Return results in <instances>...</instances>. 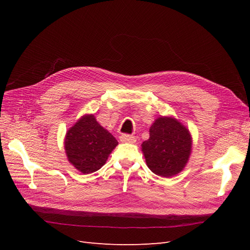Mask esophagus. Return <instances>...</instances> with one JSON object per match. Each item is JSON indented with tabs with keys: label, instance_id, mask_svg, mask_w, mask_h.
Here are the masks:
<instances>
[{
	"label": "esophagus",
	"instance_id": "obj_1",
	"mask_svg": "<svg viewBox=\"0 0 250 250\" xmlns=\"http://www.w3.org/2000/svg\"><path fill=\"white\" fill-rule=\"evenodd\" d=\"M120 141L122 143H130V144H133L137 142V139H135L133 135H130V134H122L120 137Z\"/></svg>",
	"mask_w": 250,
	"mask_h": 250
}]
</instances>
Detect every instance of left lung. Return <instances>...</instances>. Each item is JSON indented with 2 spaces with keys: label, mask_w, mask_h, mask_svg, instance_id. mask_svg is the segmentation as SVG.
<instances>
[{
  "label": "left lung",
  "mask_w": 250,
  "mask_h": 250,
  "mask_svg": "<svg viewBox=\"0 0 250 250\" xmlns=\"http://www.w3.org/2000/svg\"><path fill=\"white\" fill-rule=\"evenodd\" d=\"M142 151L148 168L162 177H172L186 167L192 151L188 129L172 117H160L151 125Z\"/></svg>",
  "instance_id": "8db88e82"
}]
</instances>
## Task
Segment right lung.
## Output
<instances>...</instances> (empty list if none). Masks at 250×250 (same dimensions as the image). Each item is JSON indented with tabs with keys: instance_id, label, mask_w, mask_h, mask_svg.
Here are the masks:
<instances>
[{
	"instance_id": "add662e5",
	"label": "right lung",
	"mask_w": 250,
	"mask_h": 250,
	"mask_svg": "<svg viewBox=\"0 0 250 250\" xmlns=\"http://www.w3.org/2000/svg\"><path fill=\"white\" fill-rule=\"evenodd\" d=\"M118 145L113 135L94 115L81 117L65 134L64 149L69 162L83 174L99 170Z\"/></svg>"
}]
</instances>
